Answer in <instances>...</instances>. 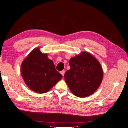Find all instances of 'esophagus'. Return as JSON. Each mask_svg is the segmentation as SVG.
<instances>
[{
    "label": "esophagus",
    "instance_id": "obj_1",
    "mask_svg": "<svg viewBox=\"0 0 128 128\" xmlns=\"http://www.w3.org/2000/svg\"><path fill=\"white\" fill-rule=\"evenodd\" d=\"M60 74H62V75H63V76H64V74H65V71H64V70L61 71H60Z\"/></svg>",
    "mask_w": 128,
    "mask_h": 128
}]
</instances>
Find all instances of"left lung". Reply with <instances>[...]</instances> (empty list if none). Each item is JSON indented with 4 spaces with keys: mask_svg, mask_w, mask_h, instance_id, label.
I'll list each match as a JSON object with an SVG mask.
<instances>
[{
    "mask_svg": "<svg viewBox=\"0 0 128 128\" xmlns=\"http://www.w3.org/2000/svg\"><path fill=\"white\" fill-rule=\"evenodd\" d=\"M70 69L64 74L65 81L75 96L84 98L93 94L102 82L103 71L97 59L84 52L70 59Z\"/></svg>",
    "mask_w": 128,
    "mask_h": 128,
    "instance_id": "8db88e82",
    "label": "left lung"
}]
</instances>
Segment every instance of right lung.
<instances>
[{"mask_svg": "<svg viewBox=\"0 0 128 128\" xmlns=\"http://www.w3.org/2000/svg\"><path fill=\"white\" fill-rule=\"evenodd\" d=\"M20 71L28 87L40 94L48 92L63 77L47 54L42 53L38 48L32 50L23 61Z\"/></svg>", "mask_w": 128, "mask_h": 128, "instance_id": "1", "label": "right lung"}]
</instances>
